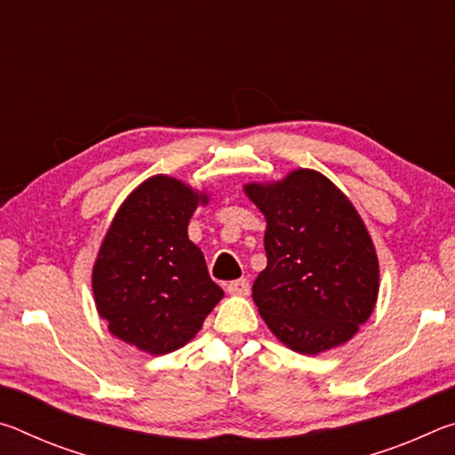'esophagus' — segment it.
<instances>
[{
  "mask_svg": "<svg viewBox=\"0 0 455 455\" xmlns=\"http://www.w3.org/2000/svg\"><path fill=\"white\" fill-rule=\"evenodd\" d=\"M227 292H228V295H246V292H249V281H246V279L230 281L227 284Z\"/></svg>",
  "mask_w": 455,
  "mask_h": 455,
  "instance_id": "obj_1",
  "label": "esophagus"
}]
</instances>
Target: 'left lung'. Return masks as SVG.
<instances>
[{
	"instance_id": "obj_1",
	"label": "left lung",
	"mask_w": 455,
	"mask_h": 455,
	"mask_svg": "<svg viewBox=\"0 0 455 455\" xmlns=\"http://www.w3.org/2000/svg\"><path fill=\"white\" fill-rule=\"evenodd\" d=\"M244 192L267 219V267L252 284L267 327L303 355L349 341L379 292L375 246L355 206L309 168Z\"/></svg>"
}]
</instances>
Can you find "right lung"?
I'll list each match as a JSON object with an SVG mask.
<instances>
[{
    "label": "right lung",
    "mask_w": 455,
    "mask_h": 455,
    "mask_svg": "<svg viewBox=\"0 0 455 455\" xmlns=\"http://www.w3.org/2000/svg\"><path fill=\"white\" fill-rule=\"evenodd\" d=\"M204 192L156 174L114 217L92 271L100 317L122 341L166 355L195 337L222 289L211 279L188 222Z\"/></svg>",
    "instance_id": "1"
}]
</instances>
